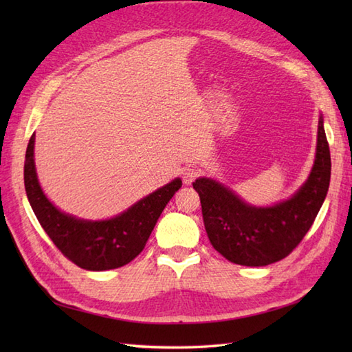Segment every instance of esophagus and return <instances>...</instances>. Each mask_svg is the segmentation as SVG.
<instances>
[{"instance_id": "obj_1", "label": "esophagus", "mask_w": 352, "mask_h": 352, "mask_svg": "<svg viewBox=\"0 0 352 352\" xmlns=\"http://www.w3.org/2000/svg\"><path fill=\"white\" fill-rule=\"evenodd\" d=\"M198 177V170L197 169H193V168H186L184 170H183V183L184 184H192L193 183V180H195V178Z\"/></svg>"}]
</instances>
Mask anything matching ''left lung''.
<instances>
[{
	"label": "left lung",
	"instance_id": "1",
	"mask_svg": "<svg viewBox=\"0 0 352 352\" xmlns=\"http://www.w3.org/2000/svg\"><path fill=\"white\" fill-rule=\"evenodd\" d=\"M331 177L330 148L322 115L318 124L316 155L307 180L290 198L257 207L212 178L193 183L213 248L242 266H266L287 257L310 230L324 204Z\"/></svg>",
	"mask_w": 352,
	"mask_h": 352
}]
</instances>
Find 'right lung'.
Returning <instances> with one entry per match:
<instances>
[{
    "label": "right lung",
    "instance_id": "obj_1",
    "mask_svg": "<svg viewBox=\"0 0 352 352\" xmlns=\"http://www.w3.org/2000/svg\"><path fill=\"white\" fill-rule=\"evenodd\" d=\"M24 184L37 221L63 256L86 271H109L130 263L145 248L163 208L182 188V180L164 184L115 218L81 219L62 212L43 193L36 174L33 134L25 153Z\"/></svg>",
    "mask_w": 352,
    "mask_h": 352
}]
</instances>
